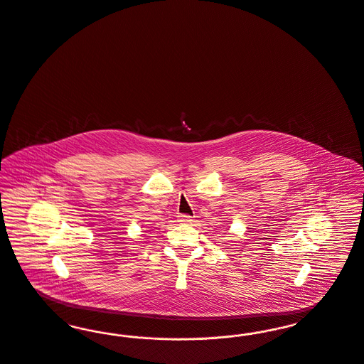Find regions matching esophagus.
Segmentation results:
<instances>
[{
  "label": "esophagus",
  "mask_w": 364,
  "mask_h": 364,
  "mask_svg": "<svg viewBox=\"0 0 364 364\" xmlns=\"http://www.w3.org/2000/svg\"><path fill=\"white\" fill-rule=\"evenodd\" d=\"M178 222H181L182 225H189L193 222V219H191V216L189 215H179L178 216Z\"/></svg>",
  "instance_id": "obj_1"
}]
</instances>
